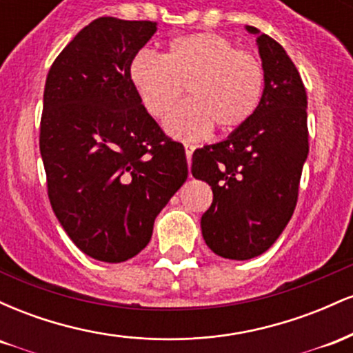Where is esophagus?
I'll return each instance as SVG.
<instances>
[{
  "mask_svg": "<svg viewBox=\"0 0 353 353\" xmlns=\"http://www.w3.org/2000/svg\"><path fill=\"white\" fill-rule=\"evenodd\" d=\"M184 149H185V157H188V164H190V157H192V152L194 149H196V145L190 143H184Z\"/></svg>",
  "mask_w": 353,
  "mask_h": 353,
  "instance_id": "1",
  "label": "esophagus"
}]
</instances>
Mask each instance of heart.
Wrapping results in <instances>:
<instances>
[{
	"mask_svg": "<svg viewBox=\"0 0 353 353\" xmlns=\"http://www.w3.org/2000/svg\"><path fill=\"white\" fill-rule=\"evenodd\" d=\"M129 74L144 108L161 121L188 88L190 99L165 124L177 137H199L212 125L219 132L236 131L255 114L265 88L262 61L214 33L177 36L163 58L137 52Z\"/></svg>",
	"mask_w": 353,
	"mask_h": 353,
	"instance_id": "heart-1",
	"label": "heart"
}]
</instances>
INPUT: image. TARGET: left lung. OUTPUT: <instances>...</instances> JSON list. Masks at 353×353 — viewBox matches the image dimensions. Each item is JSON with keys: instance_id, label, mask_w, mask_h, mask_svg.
<instances>
[{"instance_id": "1", "label": "left lung", "mask_w": 353, "mask_h": 353, "mask_svg": "<svg viewBox=\"0 0 353 353\" xmlns=\"http://www.w3.org/2000/svg\"><path fill=\"white\" fill-rule=\"evenodd\" d=\"M265 88L255 114L228 139L192 154L190 172L214 199L201 229L212 252L232 261L264 254L292 217L309 154L307 92L297 68L275 39L259 33Z\"/></svg>"}]
</instances>
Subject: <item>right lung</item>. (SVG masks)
Listing matches in <instances>:
<instances>
[{
    "mask_svg": "<svg viewBox=\"0 0 353 353\" xmlns=\"http://www.w3.org/2000/svg\"><path fill=\"white\" fill-rule=\"evenodd\" d=\"M154 21L103 16L59 52L44 86L39 151L48 197L89 257L124 262L188 179L184 145L145 111L129 74Z\"/></svg>",
    "mask_w": 353,
    "mask_h": 353,
    "instance_id": "1",
    "label": "right lung"
}]
</instances>
